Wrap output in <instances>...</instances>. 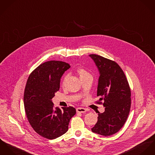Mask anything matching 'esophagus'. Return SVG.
<instances>
[{
    "label": "esophagus",
    "mask_w": 155,
    "mask_h": 155,
    "mask_svg": "<svg viewBox=\"0 0 155 155\" xmlns=\"http://www.w3.org/2000/svg\"><path fill=\"white\" fill-rule=\"evenodd\" d=\"M76 110L78 113H84L87 111V109L83 107H78L76 109Z\"/></svg>",
    "instance_id": "esophagus-1"
}]
</instances>
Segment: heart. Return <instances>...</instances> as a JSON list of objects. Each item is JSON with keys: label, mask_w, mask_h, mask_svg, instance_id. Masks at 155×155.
<instances>
[{"label": "heart", "mask_w": 155, "mask_h": 155, "mask_svg": "<svg viewBox=\"0 0 155 155\" xmlns=\"http://www.w3.org/2000/svg\"><path fill=\"white\" fill-rule=\"evenodd\" d=\"M77 72L78 74L80 79H82V78H84V77H86L87 76L90 75L89 72L86 69H84V68H83L82 67H79L78 68H77ZM66 78H67V76L66 75L64 76L63 80H62V84H63L65 83Z\"/></svg>", "instance_id": "b5f03b06"}]
</instances>
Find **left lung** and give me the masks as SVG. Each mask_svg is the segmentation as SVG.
<instances>
[{
    "label": "left lung",
    "instance_id": "1",
    "mask_svg": "<svg viewBox=\"0 0 155 155\" xmlns=\"http://www.w3.org/2000/svg\"><path fill=\"white\" fill-rule=\"evenodd\" d=\"M89 56L99 69L97 103L105 107L98 112V120L91 128L93 133L109 136L120 130L126 122L131 107V90L126 76L119 65L114 61L95 54ZM104 101L103 104L100 101Z\"/></svg>",
    "mask_w": 155,
    "mask_h": 155
}]
</instances>
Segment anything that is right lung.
<instances>
[{
  "mask_svg": "<svg viewBox=\"0 0 155 155\" xmlns=\"http://www.w3.org/2000/svg\"><path fill=\"white\" fill-rule=\"evenodd\" d=\"M70 65L50 61L40 64L30 74L27 81L24 103L28 120L35 131L53 140L67 133L69 120L76 114L74 107H54L52 98L60 88L61 78Z\"/></svg>",
  "mask_w": 155,
  "mask_h": 155,
  "instance_id": "right-lung-1",
  "label": "right lung"
}]
</instances>
